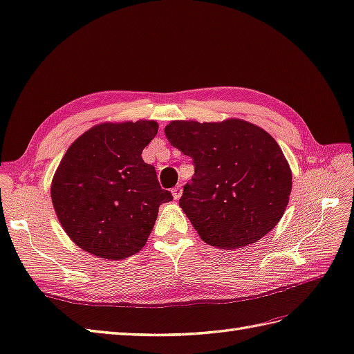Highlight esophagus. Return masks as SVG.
Here are the masks:
<instances>
[{
	"mask_svg": "<svg viewBox=\"0 0 354 354\" xmlns=\"http://www.w3.org/2000/svg\"><path fill=\"white\" fill-rule=\"evenodd\" d=\"M180 194H183V188H180V185H176L175 188H171V196H174V199L178 201Z\"/></svg>",
	"mask_w": 354,
	"mask_h": 354,
	"instance_id": "obj_1",
	"label": "esophagus"
}]
</instances>
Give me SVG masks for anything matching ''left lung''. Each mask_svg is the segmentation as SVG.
Here are the masks:
<instances>
[{
	"mask_svg": "<svg viewBox=\"0 0 354 354\" xmlns=\"http://www.w3.org/2000/svg\"><path fill=\"white\" fill-rule=\"evenodd\" d=\"M171 146L194 162L184 185L183 208L202 240L218 249H241L261 240L282 218L292 174L276 140L243 119L171 120Z\"/></svg>",
	"mask_w": 354,
	"mask_h": 354,
	"instance_id": "left-lung-1",
	"label": "left lung"
}]
</instances>
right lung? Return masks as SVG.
<instances>
[{"label":"right lung","mask_w":354,"mask_h":354,"mask_svg":"<svg viewBox=\"0 0 354 354\" xmlns=\"http://www.w3.org/2000/svg\"><path fill=\"white\" fill-rule=\"evenodd\" d=\"M158 133L155 120L104 122L66 151L51 183L54 211L80 249L120 261L143 249L170 192L142 158Z\"/></svg>","instance_id":"1"}]
</instances>
